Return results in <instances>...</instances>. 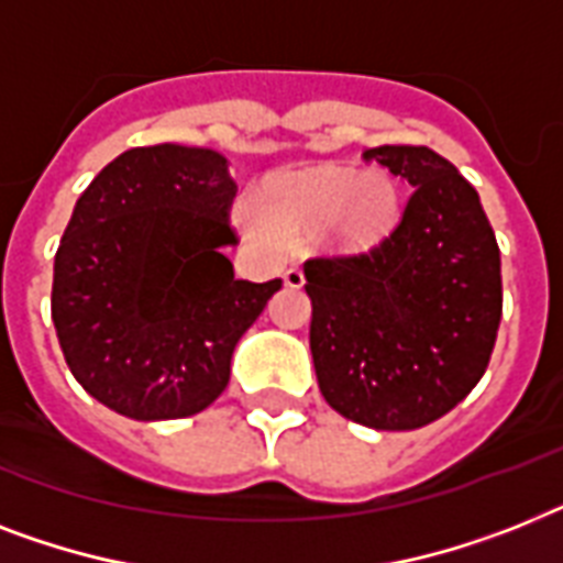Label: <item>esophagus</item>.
<instances>
[{"mask_svg": "<svg viewBox=\"0 0 563 563\" xmlns=\"http://www.w3.org/2000/svg\"><path fill=\"white\" fill-rule=\"evenodd\" d=\"M283 283H286L289 289H300V286L306 283V277H303V272H300V268L291 266V268H286V272H283Z\"/></svg>", "mask_w": 563, "mask_h": 563, "instance_id": "esophagus-1", "label": "esophagus"}]
</instances>
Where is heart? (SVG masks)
<instances>
[{
  "instance_id": "obj_1",
  "label": "heart",
  "mask_w": 563,
  "mask_h": 563,
  "mask_svg": "<svg viewBox=\"0 0 563 563\" xmlns=\"http://www.w3.org/2000/svg\"><path fill=\"white\" fill-rule=\"evenodd\" d=\"M396 210L399 194L387 173L364 170L353 176L346 167L321 164L268 181L251 199L254 217L249 225L263 240L283 245H297L323 231L341 245L367 249L390 231Z\"/></svg>"
}]
</instances>
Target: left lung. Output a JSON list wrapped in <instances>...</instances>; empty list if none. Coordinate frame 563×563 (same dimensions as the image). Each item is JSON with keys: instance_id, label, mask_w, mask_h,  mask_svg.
<instances>
[{"instance_id": "1", "label": "left lung", "mask_w": 563, "mask_h": 563, "mask_svg": "<svg viewBox=\"0 0 563 563\" xmlns=\"http://www.w3.org/2000/svg\"><path fill=\"white\" fill-rule=\"evenodd\" d=\"M364 158L413 190L376 245L306 260L309 346L329 408L376 431H413L486 373L504 314L500 249L448 158L410 144Z\"/></svg>"}]
</instances>
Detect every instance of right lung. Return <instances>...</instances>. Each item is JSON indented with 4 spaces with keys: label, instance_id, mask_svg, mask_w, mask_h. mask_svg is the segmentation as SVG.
I'll use <instances>...</instances> for the list:
<instances>
[{
    "label": "right lung",
    "instance_id": "obj_1",
    "mask_svg": "<svg viewBox=\"0 0 563 563\" xmlns=\"http://www.w3.org/2000/svg\"><path fill=\"white\" fill-rule=\"evenodd\" d=\"M236 181L213 150L118 155L77 199L54 257L52 321L71 376L115 413L158 422L205 410L283 280H236Z\"/></svg>",
    "mask_w": 563,
    "mask_h": 563
}]
</instances>
